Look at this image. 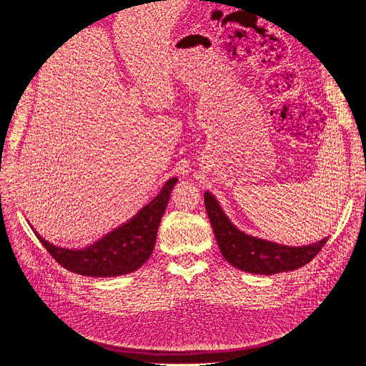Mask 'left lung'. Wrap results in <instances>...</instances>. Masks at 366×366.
Returning a JSON list of instances; mask_svg holds the SVG:
<instances>
[{
  "mask_svg": "<svg viewBox=\"0 0 366 366\" xmlns=\"http://www.w3.org/2000/svg\"><path fill=\"white\" fill-rule=\"evenodd\" d=\"M204 204L221 254L242 272L274 274L296 270L312 261L328 239L324 238L315 244L302 247L276 244L272 241L250 237L237 229L210 192H204Z\"/></svg>",
  "mask_w": 366,
  "mask_h": 366,
  "instance_id": "left-lung-1",
  "label": "left lung"
}]
</instances>
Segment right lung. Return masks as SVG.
<instances>
[{"instance_id":"add662e5","label":"right lung","mask_w":366,"mask_h":366,"mask_svg":"<svg viewBox=\"0 0 366 366\" xmlns=\"http://www.w3.org/2000/svg\"><path fill=\"white\" fill-rule=\"evenodd\" d=\"M175 183L177 179L166 182L160 194L134 218L85 249L70 250L56 247L39 237L36 232L35 235L54 261L73 273L94 276V278L131 273L142 267L151 257L156 246L160 219L168 206Z\"/></svg>"}]
</instances>
